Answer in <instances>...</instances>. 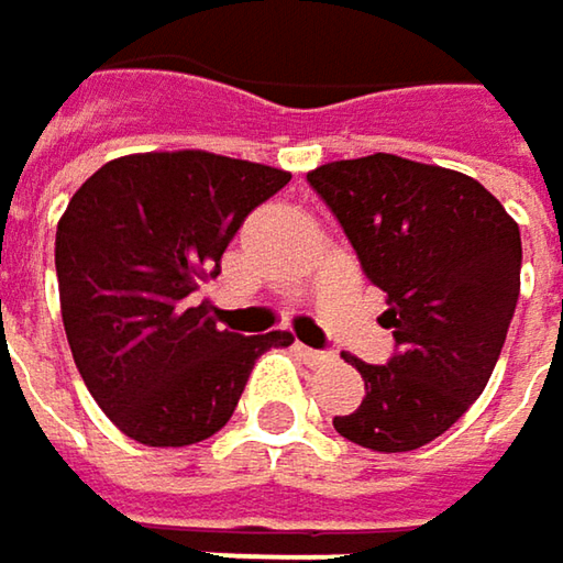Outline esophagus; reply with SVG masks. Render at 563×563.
<instances>
[{
    "label": "esophagus",
    "instance_id": "obj_1",
    "mask_svg": "<svg viewBox=\"0 0 563 563\" xmlns=\"http://www.w3.org/2000/svg\"><path fill=\"white\" fill-rule=\"evenodd\" d=\"M295 352L301 355L307 365H327V362H330V352L310 349V345H301V342H295Z\"/></svg>",
    "mask_w": 563,
    "mask_h": 563
}]
</instances>
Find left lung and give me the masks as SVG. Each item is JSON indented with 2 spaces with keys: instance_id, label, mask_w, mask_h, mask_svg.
Instances as JSON below:
<instances>
[{
  "instance_id": "8db88e82",
  "label": "left lung",
  "mask_w": 563,
  "mask_h": 563,
  "mask_svg": "<svg viewBox=\"0 0 563 563\" xmlns=\"http://www.w3.org/2000/svg\"><path fill=\"white\" fill-rule=\"evenodd\" d=\"M387 295V365L355 355L365 400L336 417L342 439L372 452H413L484 394L519 301V223L477 179L394 153L307 173Z\"/></svg>"
}]
</instances>
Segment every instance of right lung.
<instances>
[{
    "instance_id": "obj_1",
    "label": "right lung",
    "mask_w": 563,
    "mask_h": 563,
    "mask_svg": "<svg viewBox=\"0 0 563 563\" xmlns=\"http://www.w3.org/2000/svg\"><path fill=\"white\" fill-rule=\"evenodd\" d=\"M291 173L208 150L131 153L79 185L57 223L73 362L104 417L153 449L195 445L236 410L272 330L240 336L195 301L243 218Z\"/></svg>"
}]
</instances>
